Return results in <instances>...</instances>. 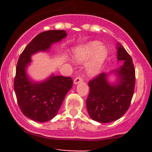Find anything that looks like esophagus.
<instances>
[{
  "mask_svg": "<svg viewBox=\"0 0 152 152\" xmlns=\"http://www.w3.org/2000/svg\"><path fill=\"white\" fill-rule=\"evenodd\" d=\"M82 82V78L79 77H79L75 78L74 81H73V82H74L75 85H77V84L80 83V82Z\"/></svg>",
  "mask_w": 152,
  "mask_h": 152,
  "instance_id": "1",
  "label": "esophagus"
}]
</instances>
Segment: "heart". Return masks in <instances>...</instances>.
Returning a JSON list of instances; mask_svg holds the SVG:
<instances>
[{"instance_id":"b5f03b06","label":"heart","mask_w":152,"mask_h":152,"mask_svg":"<svg viewBox=\"0 0 152 152\" xmlns=\"http://www.w3.org/2000/svg\"><path fill=\"white\" fill-rule=\"evenodd\" d=\"M91 60L87 65V71L90 76H94L99 73L104 61L107 56V49L102 45L99 41H93L85 45L75 48L73 57L78 62H86L91 56Z\"/></svg>"}]
</instances>
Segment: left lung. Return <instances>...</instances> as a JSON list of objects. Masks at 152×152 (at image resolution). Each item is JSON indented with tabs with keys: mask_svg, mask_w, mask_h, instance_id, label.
<instances>
[{
	"mask_svg": "<svg viewBox=\"0 0 152 152\" xmlns=\"http://www.w3.org/2000/svg\"><path fill=\"white\" fill-rule=\"evenodd\" d=\"M117 49L118 60L124 62L121 67L114 70L118 76L117 83L110 85L104 73L88 83L87 112L93 120L100 123H109L121 118L128 110L134 94L135 70L132 59L119 42Z\"/></svg>",
	"mask_w": 152,
	"mask_h": 152,
	"instance_id": "8db88e82",
	"label": "left lung"
}]
</instances>
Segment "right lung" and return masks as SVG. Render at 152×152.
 Returning a JSON list of instances; mask_svg holds the SVG:
<instances>
[{
    "label": "right lung",
    "instance_id": "1",
    "mask_svg": "<svg viewBox=\"0 0 152 152\" xmlns=\"http://www.w3.org/2000/svg\"><path fill=\"white\" fill-rule=\"evenodd\" d=\"M67 36L64 30H50L37 35L25 48L18 59L14 88L21 112L28 118L37 122H46L55 117L67 92L73 86L69 76H53L42 82L29 79L26 69L32 54L48 50L53 43Z\"/></svg>",
    "mask_w": 152,
    "mask_h": 152
}]
</instances>
